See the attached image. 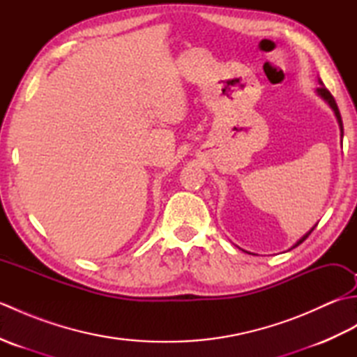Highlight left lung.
I'll use <instances>...</instances> for the list:
<instances>
[{"label":"left lung","mask_w":357,"mask_h":357,"mask_svg":"<svg viewBox=\"0 0 357 357\" xmlns=\"http://www.w3.org/2000/svg\"><path fill=\"white\" fill-rule=\"evenodd\" d=\"M317 95H319L321 98H324V100L330 104V107L333 109V112H335V115H336V118H337V123H339V127H340V135L344 136V124H342V118H340V112H339V109H337V104H336V101H335V98H333V95L330 93V90H328L327 87H324L322 82H321V87H317ZM314 227H316V225H314ZM314 227H313V229L310 230L307 234H304V236H302L298 242H296V244L293 245V248L298 247L299 244H302V242H304V241L310 236V234H312V231L314 230Z\"/></svg>","instance_id":"obj_1"}]
</instances>
